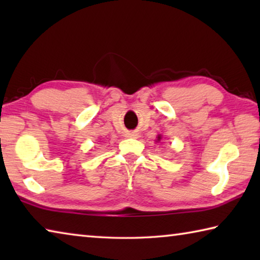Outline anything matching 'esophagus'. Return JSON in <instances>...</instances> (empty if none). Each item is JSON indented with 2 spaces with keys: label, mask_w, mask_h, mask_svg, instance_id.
Masks as SVG:
<instances>
[{
  "label": "esophagus",
  "mask_w": 260,
  "mask_h": 260,
  "mask_svg": "<svg viewBox=\"0 0 260 260\" xmlns=\"http://www.w3.org/2000/svg\"><path fill=\"white\" fill-rule=\"evenodd\" d=\"M126 136H127V138H136V136H138V134H136L135 132H128V133L126 134Z\"/></svg>",
  "instance_id": "34e87169"
}]
</instances>
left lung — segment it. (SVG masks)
Wrapping results in <instances>:
<instances>
[{"mask_svg": "<svg viewBox=\"0 0 260 260\" xmlns=\"http://www.w3.org/2000/svg\"><path fill=\"white\" fill-rule=\"evenodd\" d=\"M160 140H161V135H158V136H157V140H156V142H159Z\"/></svg>", "mask_w": 260, "mask_h": 260, "instance_id": "1", "label": "left lung"}]
</instances>
